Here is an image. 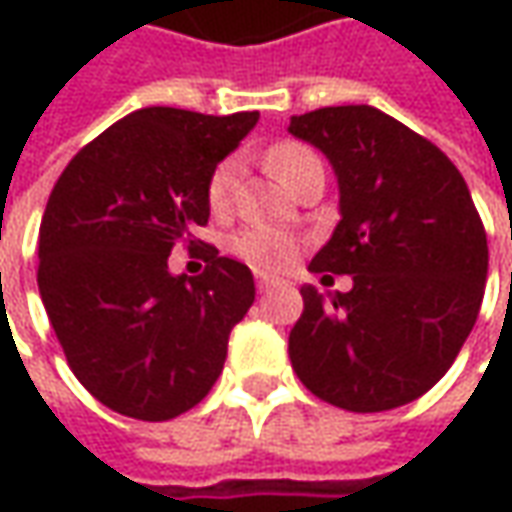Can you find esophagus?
<instances>
[{"mask_svg": "<svg viewBox=\"0 0 512 512\" xmlns=\"http://www.w3.org/2000/svg\"><path fill=\"white\" fill-rule=\"evenodd\" d=\"M273 285H279L276 279H270V276H265V273H256V287L259 290H270Z\"/></svg>", "mask_w": 512, "mask_h": 512, "instance_id": "obj_1", "label": "esophagus"}]
</instances>
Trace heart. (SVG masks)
Returning a JSON list of instances; mask_svg holds the SVG:
<instances>
[{
	"instance_id": "b5f03b06",
	"label": "heart",
	"mask_w": 512,
	"mask_h": 512,
	"mask_svg": "<svg viewBox=\"0 0 512 512\" xmlns=\"http://www.w3.org/2000/svg\"><path fill=\"white\" fill-rule=\"evenodd\" d=\"M319 156L299 142H279L267 150V165L270 170L293 187V182L299 179V173L316 162ZM236 176H239V159H222L213 173L207 176V207L216 216H225L227 210L233 207V196H236ZM230 250L245 259L247 265L262 270V273H279L296 262L299 250H302V236L285 230V227H267V225H250L242 227L239 233L230 236Z\"/></svg>"
}]
</instances>
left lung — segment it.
Returning <instances> with one entry per match:
<instances>
[{
    "mask_svg": "<svg viewBox=\"0 0 512 512\" xmlns=\"http://www.w3.org/2000/svg\"><path fill=\"white\" fill-rule=\"evenodd\" d=\"M290 133L330 159L342 222L310 262L350 273L305 310L287 350L313 396L350 413L419 399L450 370L476 325L487 282V233L462 173L433 142L370 105L293 116Z\"/></svg>",
    "mask_w": 512,
    "mask_h": 512,
    "instance_id": "1",
    "label": "left lung"
}]
</instances>
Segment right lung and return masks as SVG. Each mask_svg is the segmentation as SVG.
<instances>
[{"label": "right lung", "mask_w": 512, "mask_h": 512, "mask_svg": "<svg viewBox=\"0 0 512 512\" xmlns=\"http://www.w3.org/2000/svg\"><path fill=\"white\" fill-rule=\"evenodd\" d=\"M256 110L207 116L142 108L79 150L50 190L36 282L70 370L90 396L142 422H168L205 399L227 336L256 299L247 265L193 236L207 225V176ZM208 267L173 277V244Z\"/></svg>", "instance_id": "1"}]
</instances>
